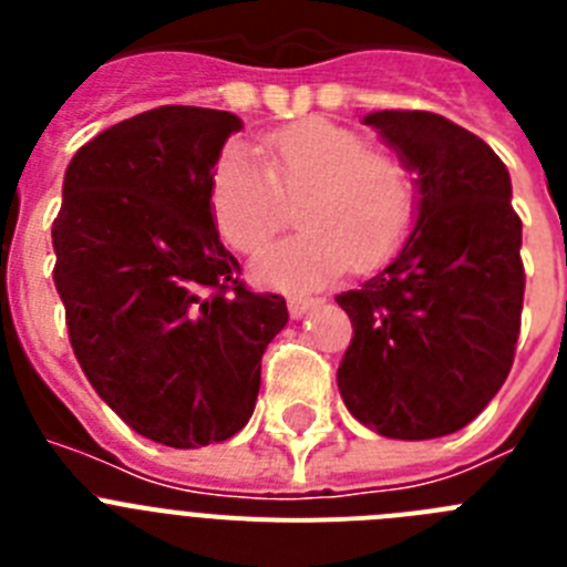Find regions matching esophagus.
Segmentation results:
<instances>
[{
  "instance_id": "34e87169",
  "label": "esophagus",
  "mask_w": 567,
  "mask_h": 567,
  "mask_svg": "<svg viewBox=\"0 0 567 567\" xmlns=\"http://www.w3.org/2000/svg\"><path fill=\"white\" fill-rule=\"evenodd\" d=\"M287 303L292 318H300V315H307L312 307H318L320 298H312V295H289Z\"/></svg>"
}]
</instances>
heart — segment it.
Listing matches in <instances>:
<instances>
[{"label": "heart", "mask_w": 567, "mask_h": 567, "mask_svg": "<svg viewBox=\"0 0 567 567\" xmlns=\"http://www.w3.org/2000/svg\"><path fill=\"white\" fill-rule=\"evenodd\" d=\"M267 164L229 144L209 175L215 227L238 252H258L298 202L292 238L255 258V278L280 289H312L352 267H380L414 221L412 169L400 155L365 147L354 130L303 118L264 142Z\"/></svg>", "instance_id": "obj_1"}]
</instances>
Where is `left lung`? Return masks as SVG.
I'll list each match as a JSON object with an SVG mask.
<instances>
[{"mask_svg": "<svg viewBox=\"0 0 567 567\" xmlns=\"http://www.w3.org/2000/svg\"><path fill=\"white\" fill-rule=\"evenodd\" d=\"M417 178V224L389 267L338 295L346 409L392 440L460 432L499 392L523 315V221L499 155L425 110L363 118Z\"/></svg>", "mask_w": 567, "mask_h": 567, "instance_id": "8db88e82", "label": "left lung"}]
</instances>
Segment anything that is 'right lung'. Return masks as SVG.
<instances>
[{
  "label": "right lung",
  "instance_id": "1",
  "mask_svg": "<svg viewBox=\"0 0 567 567\" xmlns=\"http://www.w3.org/2000/svg\"><path fill=\"white\" fill-rule=\"evenodd\" d=\"M240 130L227 110L164 104L90 138L64 173L53 284L73 354L142 437L198 449L252 417L287 300L249 292L218 240L209 175Z\"/></svg>",
  "mask_w": 567,
  "mask_h": 567
}]
</instances>
